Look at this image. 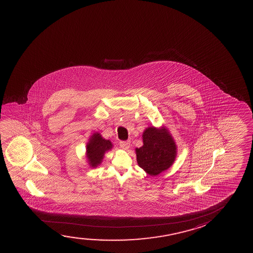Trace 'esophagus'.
<instances>
[{
    "mask_svg": "<svg viewBox=\"0 0 253 253\" xmlns=\"http://www.w3.org/2000/svg\"><path fill=\"white\" fill-rule=\"evenodd\" d=\"M119 144H120L122 149H128L129 148V145H130V141H121L119 142Z\"/></svg>",
    "mask_w": 253,
    "mask_h": 253,
    "instance_id": "obj_1",
    "label": "esophagus"
}]
</instances>
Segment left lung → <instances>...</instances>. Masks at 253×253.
<instances>
[{"label": "left lung", "mask_w": 253, "mask_h": 253, "mask_svg": "<svg viewBox=\"0 0 253 253\" xmlns=\"http://www.w3.org/2000/svg\"><path fill=\"white\" fill-rule=\"evenodd\" d=\"M143 145L135 149L139 167L152 176L172 166L176 157V144L167 128L149 127L142 134Z\"/></svg>", "instance_id": "obj_1"}]
</instances>
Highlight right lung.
Segmentation results:
<instances>
[{"instance_id": "add662e5", "label": "right lung", "mask_w": 253, "mask_h": 253, "mask_svg": "<svg viewBox=\"0 0 253 253\" xmlns=\"http://www.w3.org/2000/svg\"><path fill=\"white\" fill-rule=\"evenodd\" d=\"M112 146L110 140L103 138L97 132L94 133L86 145V157L90 166L92 168L98 166L104 159V154L111 150Z\"/></svg>"}]
</instances>
